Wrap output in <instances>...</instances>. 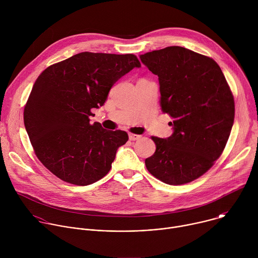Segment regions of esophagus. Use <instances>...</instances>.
<instances>
[{
  "label": "esophagus",
  "mask_w": 258,
  "mask_h": 258,
  "mask_svg": "<svg viewBox=\"0 0 258 258\" xmlns=\"http://www.w3.org/2000/svg\"><path fill=\"white\" fill-rule=\"evenodd\" d=\"M128 138H130L131 141H137V140H139V139L141 138V136H140V135L133 134V133H130V134H128Z\"/></svg>",
  "instance_id": "1"
}]
</instances>
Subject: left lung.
<instances>
[{
	"mask_svg": "<svg viewBox=\"0 0 258 258\" xmlns=\"http://www.w3.org/2000/svg\"><path fill=\"white\" fill-rule=\"evenodd\" d=\"M156 75L161 108L173 120L167 139L152 137L148 171L168 185L200 177L224 152L235 118V101L218 64L210 57L172 46L140 56Z\"/></svg>",
	"mask_w": 258,
	"mask_h": 258,
	"instance_id": "8db88e82",
	"label": "left lung"
}]
</instances>
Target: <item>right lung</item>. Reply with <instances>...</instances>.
Returning <instances> with one entry per match:
<instances>
[{
	"label": "right lung",
	"mask_w": 258,
	"mask_h": 258,
	"mask_svg": "<svg viewBox=\"0 0 258 258\" xmlns=\"http://www.w3.org/2000/svg\"><path fill=\"white\" fill-rule=\"evenodd\" d=\"M141 63L136 55L83 52L47 67L36 79L23 119L34 154L60 179L88 186L111 168L128 136L91 123L112 86Z\"/></svg>",
	"instance_id": "add662e5"
}]
</instances>
